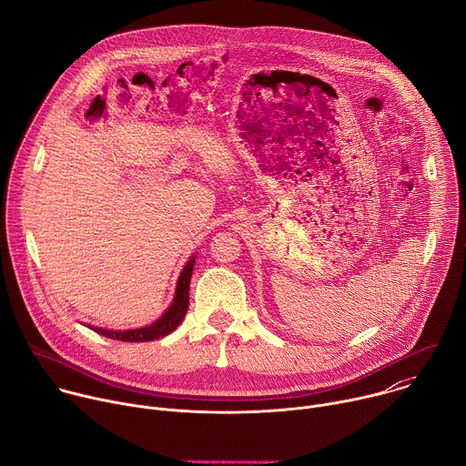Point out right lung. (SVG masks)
Wrapping results in <instances>:
<instances>
[{"label": "right lung", "mask_w": 466, "mask_h": 466, "mask_svg": "<svg viewBox=\"0 0 466 466\" xmlns=\"http://www.w3.org/2000/svg\"><path fill=\"white\" fill-rule=\"evenodd\" d=\"M193 263L195 258H189V261L184 265V269L178 277L177 282V291H175V299L171 302V306L166 309V313L153 322L151 326H144V328H137V329H105V328H92L96 329L97 334L110 338V339H117V341H127V343H144V341H155L160 339L182 322L186 311H187V304H189V280H191V271H193Z\"/></svg>", "instance_id": "obj_1"}]
</instances>
